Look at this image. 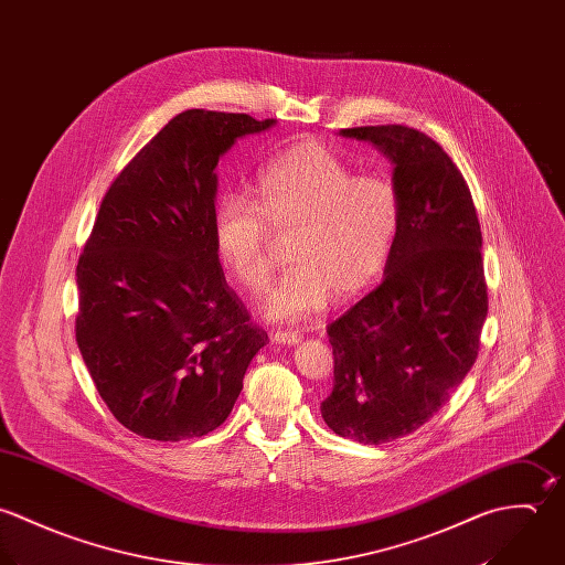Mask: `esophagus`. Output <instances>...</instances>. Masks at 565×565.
<instances>
[{
    "label": "esophagus",
    "mask_w": 565,
    "mask_h": 565,
    "mask_svg": "<svg viewBox=\"0 0 565 565\" xmlns=\"http://www.w3.org/2000/svg\"><path fill=\"white\" fill-rule=\"evenodd\" d=\"M273 340L279 342V344H299L301 334H297V332H275Z\"/></svg>",
    "instance_id": "esophagus-1"
}]
</instances>
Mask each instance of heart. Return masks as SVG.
I'll return each mask as SVG.
<instances>
[{
	"mask_svg": "<svg viewBox=\"0 0 565 565\" xmlns=\"http://www.w3.org/2000/svg\"><path fill=\"white\" fill-rule=\"evenodd\" d=\"M397 228V196L380 177H353L319 141L277 152L259 172L257 203L223 194L214 207V239L233 279L259 292L270 281V231L288 235L290 268L270 288L262 315L306 321L330 297L347 301L384 268Z\"/></svg>",
	"mask_w": 565,
	"mask_h": 565,
	"instance_id": "heart-1",
	"label": "heart"
}]
</instances>
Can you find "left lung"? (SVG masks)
Returning <instances> with one entry per match:
<instances>
[{
	"label": "left lung",
	"mask_w": 565,
	"mask_h": 565,
	"mask_svg": "<svg viewBox=\"0 0 565 565\" xmlns=\"http://www.w3.org/2000/svg\"><path fill=\"white\" fill-rule=\"evenodd\" d=\"M339 135L391 161L397 228L384 281L328 328L334 388L321 415L340 437L380 446L433 419L476 362L482 235L469 188L435 139L399 124Z\"/></svg>",
	"instance_id": "1"
}]
</instances>
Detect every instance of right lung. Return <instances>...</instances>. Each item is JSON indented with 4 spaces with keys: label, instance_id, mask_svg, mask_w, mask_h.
<instances>
[{
    "label": "right lung",
    "instance_id": "right-lung-1",
    "mask_svg": "<svg viewBox=\"0 0 565 565\" xmlns=\"http://www.w3.org/2000/svg\"><path fill=\"white\" fill-rule=\"evenodd\" d=\"M275 119L190 109L109 188L78 259L76 342L115 419L181 441L225 424L266 332L226 286L214 239L218 161Z\"/></svg>",
    "mask_w": 565,
    "mask_h": 565
}]
</instances>
